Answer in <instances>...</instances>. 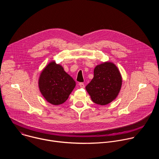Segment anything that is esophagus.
<instances>
[{
    "label": "esophagus",
    "mask_w": 159,
    "mask_h": 159,
    "mask_svg": "<svg viewBox=\"0 0 159 159\" xmlns=\"http://www.w3.org/2000/svg\"><path fill=\"white\" fill-rule=\"evenodd\" d=\"M79 86L81 88H84L85 87V85H84V84L83 82H80L79 83Z\"/></svg>",
    "instance_id": "obj_1"
}]
</instances>
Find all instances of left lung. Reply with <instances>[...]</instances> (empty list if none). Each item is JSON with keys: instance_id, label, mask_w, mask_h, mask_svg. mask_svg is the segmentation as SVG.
Instances as JSON below:
<instances>
[{"instance_id": "8db88e82", "label": "left lung", "mask_w": 159, "mask_h": 159, "mask_svg": "<svg viewBox=\"0 0 159 159\" xmlns=\"http://www.w3.org/2000/svg\"><path fill=\"white\" fill-rule=\"evenodd\" d=\"M121 84V76L116 65L105 62L96 66L94 78L85 89L94 103L106 105L117 97Z\"/></svg>"}]
</instances>
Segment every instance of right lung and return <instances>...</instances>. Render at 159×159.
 <instances>
[{"mask_svg": "<svg viewBox=\"0 0 159 159\" xmlns=\"http://www.w3.org/2000/svg\"><path fill=\"white\" fill-rule=\"evenodd\" d=\"M75 86V80L55 61L45 67L39 79V87L42 95L48 102L54 105L65 102Z\"/></svg>", "mask_w": 159, "mask_h": 159, "instance_id": "right-lung-1", "label": "right lung"}]
</instances>
